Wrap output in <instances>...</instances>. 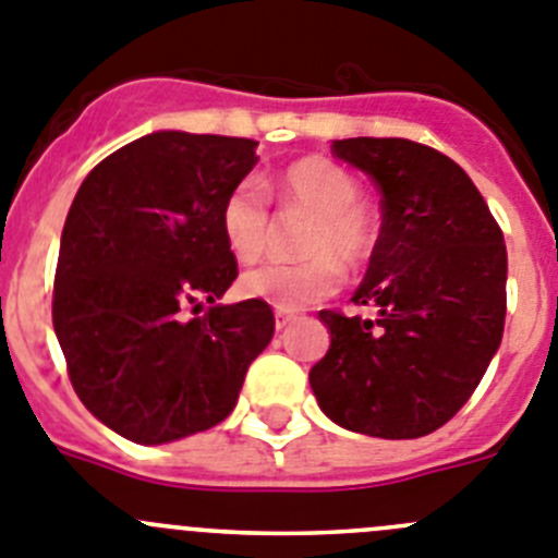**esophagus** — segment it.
Listing matches in <instances>:
<instances>
[{"mask_svg":"<svg viewBox=\"0 0 558 558\" xmlns=\"http://www.w3.org/2000/svg\"><path fill=\"white\" fill-rule=\"evenodd\" d=\"M294 311H289V308H275V325H278V330H283L286 325L289 323H294Z\"/></svg>","mask_w":558,"mask_h":558,"instance_id":"obj_1","label":"esophagus"}]
</instances>
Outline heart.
<instances>
[{"label":"heart","instance_id":"heart-1","mask_svg":"<svg viewBox=\"0 0 558 558\" xmlns=\"http://www.w3.org/2000/svg\"><path fill=\"white\" fill-rule=\"evenodd\" d=\"M272 194L286 208L311 214L300 239V260H267L239 280L242 294L275 305L303 308L339 286V265L359 267L373 255L378 222L361 203V183L353 172L328 158H303L280 172ZM219 230L230 253L253 260L264 253L269 235V208L260 185L242 180L219 208Z\"/></svg>","mask_w":558,"mask_h":558}]
</instances>
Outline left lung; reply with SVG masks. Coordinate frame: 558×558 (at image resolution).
Returning a JSON list of instances; mask_svg holds the SVG:
<instances>
[{"instance_id": "1", "label": "left lung", "mask_w": 558, "mask_h": 558, "mask_svg": "<svg viewBox=\"0 0 558 558\" xmlns=\"http://www.w3.org/2000/svg\"><path fill=\"white\" fill-rule=\"evenodd\" d=\"M336 158L380 189V235L355 305L319 311L330 348L311 366L316 403L341 428L416 439L470 400L506 323V244L475 183L409 138H344Z\"/></svg>"}]
</instances>
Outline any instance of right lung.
<instances>
[{"instance_id":"right-lung-1","label":"right lung","mask_w":558,"mask_h":558,"mask_svg":"<svg viewBox=\"0 0 558 558\" xmlns=\"http://www.w3.org/2000/svg\"><path fill=\"white\" fill-rule=\"evenodd\" d=\"M255 147L158 130L94 167L69 208L54 336L77 398L124 439L163 445L219 425L272 341L264 300L217 303L239 275L219 208L258 163Z\"/></svg>"}]
</instances>
